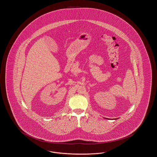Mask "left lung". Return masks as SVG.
Wrapping results in <instances>:
<instances>
[{
	"label": "left lung",
	"mask_w": 157,
	"mask_h": 157,
	"mask_svg": "<svg viewBox=\"0 0 157 157\" xmlns=\"http://www.w3.org/2000/svg\"><path fill=\"white\" fill-rule=\"evenodd\" d=\"M115 120H117V119H115Z\"/></svg>",
	"instance_id": "8db88e82"
}]
</instances>
